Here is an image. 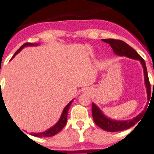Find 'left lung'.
Segmentation results:
<instances>
[{
  "label": "left lung",
  "mask_w": 154,
  "mask_h": 154,
  "mask_svg": "<svg viewBox=\"0 0 154 154\" xmlns=\"http://www.w3.org/2000/svg\"><path fill=\"white\" fill-rule=\"evenodd\" d=\"M103 42L108 43L112 48L113 51L115 54L120 56H126V57L132 59V60H139L142 65L143 69V75H144V84L146 86V94H147V99L149 100L150 98V84L147 75V70H146V63L143 58L140 56L134 49L127 44L125 42L119 39H101ZM147 107H145L144 110L141 113H140L137 116L130 120L126 121H118V120H113L107 117L101 110L94 103H92V108H91V112H92L93 120L94 123L96 124L97 126L101 128V129L107 131L109 132H116L121 131L125 130L131 128L134 125H136L140 120L141 119L143 115H144L145 111Z\"/></svg>",
  "instance_id": "8db88e82"
}]
</instances>
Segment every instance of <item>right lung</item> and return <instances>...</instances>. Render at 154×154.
<instances>
[{
  "label": "right lung",
  "mask_w": 154,
  "mask_h": 154,
  "mask_svg": "<svg viewBox=\"0 0 154 154\" xmlns=\"http://www.w3.org/2000/svg\"><path fill=\"white\" fill-rule=\"evenodd\" d=\"M38 45H39V43H24V44L22 46H20V48L17 51L14 53V55L13 56L12 59L14 57H15V56H16L17 54H18V53H19L24 47H26V46H38ZM73 100L74 99H72L70 102L68 103V105L65 107L63 112H62V115H61V117H60V120L57 121V123H56V125H53L52 128H49V129L46 130V131H45L43 132H39V133H30L29 134L33 135V136L34 137H48L54 136V135H56V134L59 133V132H60V131H61L65 126H66V123H67L68 111H69V107L70 105H71L72 103Z\"/></svg>",
  "instance_id": "obj_1"
}]
</instances>
